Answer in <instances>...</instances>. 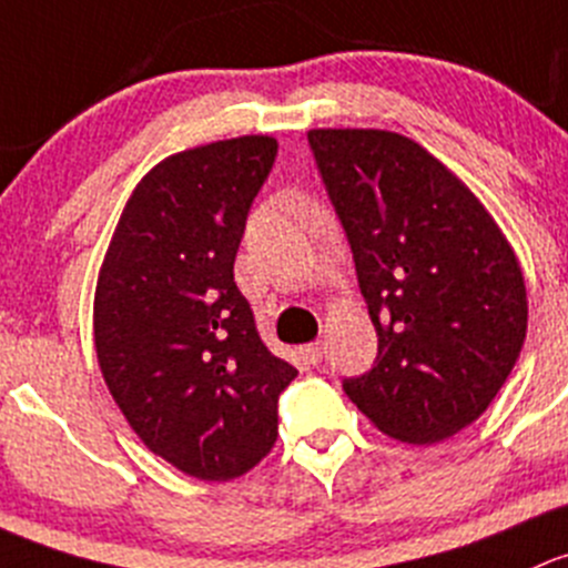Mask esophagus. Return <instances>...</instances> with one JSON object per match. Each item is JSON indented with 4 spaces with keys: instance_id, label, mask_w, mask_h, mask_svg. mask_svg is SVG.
I'll return each instance as SVG.
<instances>
[{
    "instance_id": "esophagus-1",
    "label": "esophagus",
    "mask_w": 568,
    "mask_h": 568,
    "mask_svg": "<svg viewBox=\"0 0 568 568\" xmlns=\"http://www.w3.org/2000/svg\"><path fill=\"white\" fill-rule=\"evenodd\" d=\"M303 355H306L308 364H320L325 358V342H314L303 347Z\"/></svg>"
}]
</instances>
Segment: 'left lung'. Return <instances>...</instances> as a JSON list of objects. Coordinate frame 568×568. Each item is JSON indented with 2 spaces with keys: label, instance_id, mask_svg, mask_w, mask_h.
<instances>
[{
  "label": "left lung",
  "instance_id": "1",
  "mask_svg": "<svg viewBox=\"0 0 568 568\" xmlns=\"http://www.w3.org/2000/svg\"><path fill=\"white\" fill-rule=\"evenodd\" d=\"M353 251L377 358L344 394L385 435L437 443L498 396L528 327L523 271L476 196L390 131H308Z\"/></svg>",
  "mask_w": 568,
  "mask_h": 568
}]
</instances>
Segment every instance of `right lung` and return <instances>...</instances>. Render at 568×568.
I'll use <instances>...</instances> for the list:
<instances>
[{
	"label": "right lung",
	"mask_w": 568,
	"mask_h": 568,
	"mask_svg": "<svg viewBox=\"0 0 568 568\" xmlns=\"http://www.w3.org/2000/svg\"><path fill=\"white\" fill-rule=\"evenodd\" d=\"M278 144L241 136L161 161L133 196L95 290V349L144 446L204 481L243 476L273 448L297 377L271 355L235 284L251 204Z\"/></svg>",
	"instance_id": "right-lung-1"
}]
</instances>
